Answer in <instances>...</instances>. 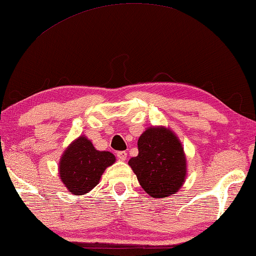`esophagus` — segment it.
<instances>
[{"label": "esophagus", "mask_w": 256, "mask_h": 256, "mask_svg": "<svg viewBox=\"0 0 256 256\" xmlns=\"http://www.w3.org/2000/svg\"><path fill=\"white\" fill-rule=\"evenodd\" d=\"M116 156H118V160L124 161V160H127V152H124V150L118 152H116Z\"/></svg>", "instance_id": "34e87169"}]
</instances>
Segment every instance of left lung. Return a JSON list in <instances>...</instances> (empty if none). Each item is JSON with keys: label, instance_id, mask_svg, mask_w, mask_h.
Segmentation results:
<instances>
[{"label": "left lung", "instance_id": "8db88e82", "mask_svg": "<svg viewBox=\"0 0 256 256\" xmlns=\"http://www.w3.org/2000/svg\"><path fill=\"white\" fill-rule=\"evenodd\" d=\"M138 155L128 164L141 187L152 198H167L184 184L187 174L186 155L180 140L170 129L150 127L138 141Z\"/></svg>", "mask_w": 256, "mask_h": 256}]
</instances>
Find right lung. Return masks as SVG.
<instances>
[{
    "label": "right lung",
    "mask_w": 256,
    "mask_h": 256,
    "mask_svg": "<svg viewBox=\"0 0 256 256\" xmlns=\"http://www.w3.org/2000/svg\"><path fill=\"white\" fill-rule=\"evenodd\" d=\"M115 162L110 152H100L86 136L72 141L60 160V178L74 195L90 192L106 170Z\"/></svg>",
    "instance_id": "right-lung-1"
}]
</instances>
